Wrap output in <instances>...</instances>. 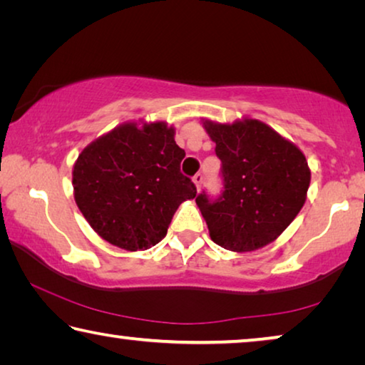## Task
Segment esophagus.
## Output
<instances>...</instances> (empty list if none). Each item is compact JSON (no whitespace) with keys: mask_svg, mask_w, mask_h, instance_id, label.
<instances>
[{"mask_svg":"<svg viewBox=\"0 0 365 365\" xmlns=\"http://www.w3.org/2000/svg\"><path fill=\"white\" fill-rule=\"evenodd\" d=\"M202 178H205V175H202V174H196V175L193 177V182H195V185H196V188H197V190L201 188V185H202Z\"/></svg>","mask_w":365,"mask_h":365,"instance_id":"34e87169","label":"esophagus"}]
</instances>
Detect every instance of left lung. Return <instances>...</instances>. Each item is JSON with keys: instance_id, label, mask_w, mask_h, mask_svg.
I'll list each match as a JSON object with an SVG mask.
<instances>
[{"instance_id": "8db88e82", "label": "left lung", "mask_w": 365, "mask_h": 365, "mask_svg": "<svg viewBox=\"0 0 365 365\" xmlns=\"http://www.w3.org/2000/svg\"><path fill=\"white\" fill-rule=\"evenodd\" d=\"M222 163L219 197L196 196L211 240L248 252L277 240L306 202L311 170L298 146L256 119L202 120Z\"/></svg>"}]
</instances>
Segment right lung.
Listing matches in <instances>:
<instances>
[{
  "instance_id": "1",
  "label": "right lung",
  "mask_w": 365,
  "mask_h": 365,
  "mask_svg": "<svg viewBox=\"0 0 365 365\" xmlns=\"http://www.w3.org/2000/svg\"><path fill=\"white\" fill-rule=\"evenodd\" d=\"M165 122H127L103 135L73 164V197L110 245L143 251L165 237L177 207L196 196L180 172L185 151Z\"/></svg>"
}]
</instances>
